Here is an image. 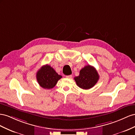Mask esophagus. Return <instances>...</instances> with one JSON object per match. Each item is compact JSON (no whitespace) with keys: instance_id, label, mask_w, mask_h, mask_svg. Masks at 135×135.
Instances as JSON below:
<instances>
[{"instance_id":"esophagus-1","label":"esophagus","mask_w":135,"mask_h":135,"mask_svg":"<svg viewBox=\"0 0 135 135\" xmlns=\"http://www.w3.org/2000/svg\"><path fill=\"white\" fill-rule=\"evenodd\" d=\"M72 76V75H68V76H66V78L68 79H71Z\"/></svg>"}]
</instances>
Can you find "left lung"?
Segmentation results:
<instances>
[{"instance_id":"obj_1","label":"left lung","mask_w":135,"mask_h":135,"mask_svg":"<svg viewBox=\"0 0 135 135\" xmlns=\"http://www.w3.org/2000/svg\"><path fill=\"white\" fill-rule=\"evenodd\" d=\"M99 76L95 68L88 65L80 71L79 76L74 78L78 86L83 89H89L93 87L99 80Z\"/></svg>"}]
</instances>
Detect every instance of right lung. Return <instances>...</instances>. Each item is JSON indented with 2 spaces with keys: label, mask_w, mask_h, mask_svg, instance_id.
Returning a JSON list of instances; mask_svg holds the SVG:
<instances>
[{
  "label": "right lung",
  "mask_w": 135,
  "mask_h": 135,
  "mask_svg": "<svg viewBox=\"0 0 135 135\" xmlns=\"http://www.w3.org/2000/svg\"><path fill=\"white\" fill-rule=\"evenodd\" d=\"M62 76L57 74L50 65H44L37 72L36 78L40 85L44 89H50L54 87Z\"/></svg>",
  "instance_id": "1"
}]
</instances>
